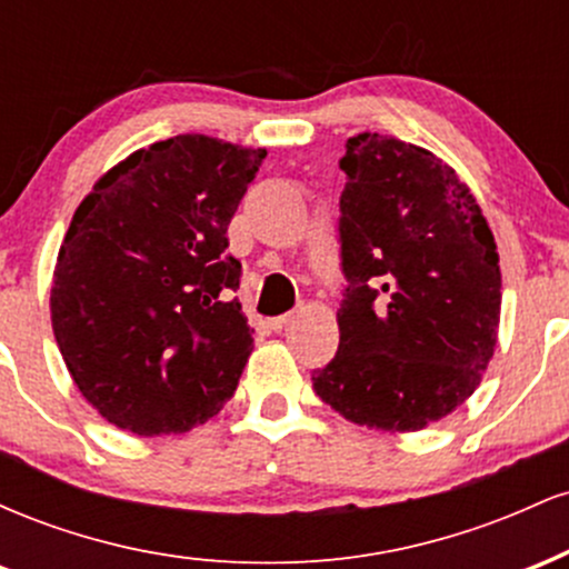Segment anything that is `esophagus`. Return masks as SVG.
Listing matches in <instances>:
<instances>
[{"mask_svg": "<svg viewBox=\"0 0 569 569\" xmlns=\"http://www.w3.org/2000/svg\"><path fill=\"white\" fill-rule=\"evenodd\" d=\"M289 318H291V312H283V316H276V318H270V321H267V326H270L272 331H280V329H283L286 323H289Z\"/></svg>", "mask_w": 569, "mask_h": 569, "instance_id": "34e87169", "label": "esophagus"}]
</instances>
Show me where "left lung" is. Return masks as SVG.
<instances>
[{"mask_svg":"<svg viewBox=\"0 0 569 569\" xmlns=\"http://www.w3.org/2000/svg\"><path fill=\"white\" fill-rule=\"evenodd\" d=\"M339 348L312 388L345 420L422 430L473 393L498 342V246L471 189L401 139L348 141Z\"/></svg>","mask_w":569,"mask_h":569,"instance_id":"obj_1","label":"left lung"}]
</instances>
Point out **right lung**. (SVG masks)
I'll return each mask as SVG.
<instances>
[{
    "mask_svg": "<svg viewBox=\"0 0 569 569\" xmlns=\"http://www.w3.org/2000/svg\"><path fill=\"white\" fill-rule=\"evenodd\" d=\"M267 158L208 136L139 149L74 211L58 253L56 342L98 415L184 433L230 401L251 356L227 227Z\"/></svg>",
    "mask_w": 569,
    "mask_h": 569,
    "instance_id": "add662e5",
    "label": "right lung"
}]
</instances>
